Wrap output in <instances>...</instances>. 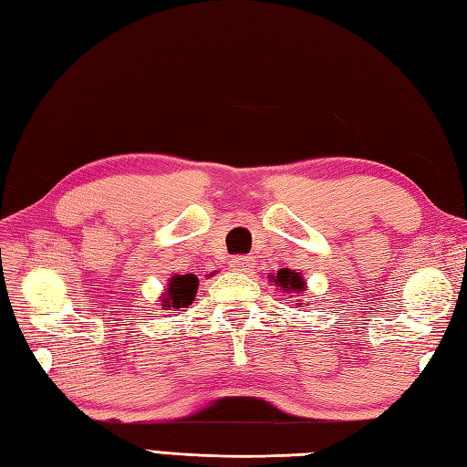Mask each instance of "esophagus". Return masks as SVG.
I'll list each match as a JSON object with an SVG mask.
<instances>
[{
  "instance_id": "34e87169",
  "label": "esophagus",
  "mask_w": 467,
  "mask_h": 467,
  "mask_svg": "<svg viewBox=\"0 0 467 467\" xmlns=\"http://www.w3.org/2000/svg\"><path fill=\"white\" fill-rule=\"evenodd\" d=\"M232 268L237 272H250L254 268V260L250 255H234Z\"/></svg>"
}]
</instances>
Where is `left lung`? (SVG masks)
<instances>
[{
  "mask_svg": "<svg viewBox=\"0 0 467 467\" xmlns=\"http://www.w3.org/2000/svg\"><path fill=\"white\" fill-rule=\"evenodd\" d=\"M272 280L278 284L282 290L290 292L292 296H296V294L304 292V282H302V274L300 272L282 268V270H278V275H272Z\"/></svg>",
  "mask_w": 467,
  "mask_h": 467,
  "instance_id": "8db88e82",
  "label": "left lung"
}]
</instances>
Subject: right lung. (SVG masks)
<instances>
[{"mask_svg": "<svg viewBox=\"0 0 467 467\" xmlns=\"http://www.w3.org/2000/svg\"><path fill=\"white\" fill-rule=\"evenodd\" d=\"M197 275L195 274H177L171 278L169 288L165 292V310L187 308L195 300L197 292Z\"/></svg>", "mask_w": 467, "mask_h": 467, "instance_id": "add662e5", "label": "right lung"}]
</instances>
